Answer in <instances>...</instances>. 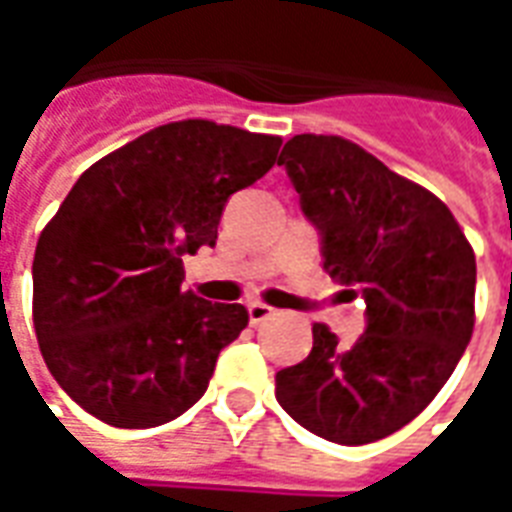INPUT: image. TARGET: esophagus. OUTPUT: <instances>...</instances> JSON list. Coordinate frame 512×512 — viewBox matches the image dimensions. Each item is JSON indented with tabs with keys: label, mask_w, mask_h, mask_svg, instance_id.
<instances>
[{
	"label": "esophagus",
	"mask_w": 512,
	"mask_h": 512,
	"mask_svg": "<svg viewBox=\"0 0 512 512\" xmlns=\"http://www.w3.org/2000/svg\"><path fill=\"white\" fill-rule=\"evenodd\" d=\"M246 310H249V323H255V326L277 315V310H274V307H268V304H263V301H252Z\"/></svg>",
	"instance_id": "obj_1"
}]
</instances>
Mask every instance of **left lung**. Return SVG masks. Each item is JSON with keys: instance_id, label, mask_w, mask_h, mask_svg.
I'll return each instance as SVG.
<instances>
[{"instance_id": "1", "label": "left lung", "mask_w": 512, "mask_h": 512, "mask_svg": "<svg viewBox=\"0 0 512 512\" xmlns=\"http://www.w3.org/2000/svg\"><path fill=\"white\" fill-rule=\"evenodd\" d=\"M279 164L321 233L323 268L362 293L367 326L345 348L315 323L310 356L277 373V400L321 439L370 444L439 395L472 340L474 252L436 194L343 136H293Z\"/></svg>"}]
</instances>
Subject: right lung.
<instances>
[{"label":"right lung","instance_id":"1","mask_svg":"<svg viewBox=\"0 0 512 512\" xmlns=\"http://www.w3.org/2000/svg\"><path fill=\"white\" fill-rule=\"evenodd\" d=\"M282 139L180 120L109 153L38 238L32 321L57 384L106 425L156 428L208 389L244 304L183 290V255L216 244L230 194L277 164Z\"/></svg>","mask_w":512,"mask_h":512}]
</instances>
